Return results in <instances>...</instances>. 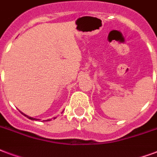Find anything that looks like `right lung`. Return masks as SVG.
<instances>
[{
    "label": "right lung",
    "instance_id": "1",
    "mask_svg": "<svg viewBox=\"0 0 157 157\" xmlns=\"http://www.w3.org/2000/svg\"><path fill=\"white\" fill-rule=\"evenodd\" d=\"M21 113L23 114V115H25V117H28V118H29V119H30V120H39V119L33 118V117H31L27 116V115H25V114H24V113ZM54 119H55V117H54ZM47 121H49V120H47Z\"/></svg>",
    "mask_w": 157,
    "mask_h": 157
}]
</instances>
